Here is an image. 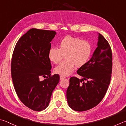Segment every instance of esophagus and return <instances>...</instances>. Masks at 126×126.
I'll return each instance as SVG.
<instances>
[{
  "instance_id": "1",
  "label": "esophagus",
  "mask_w": 126,
  "mask_h": 126,
  "mask_svg": "<svg viewBox=\"0 0 126 126\" xmlns=\"http://www.w3.org/2000/svg\"><path fill=\"white\" fill-rule=\"evenodd\" d=\"M64 78H65V76H63V75L60 76V80H63V79Z\"/></svg>"
}]
</instances>
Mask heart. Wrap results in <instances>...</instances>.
Masks as SVG:
<instances>
[{"label":"heart","instance_id":"obj_1","mask_svg":"<svg viewBox=\"0 0 126 126\" xmlns=\"http://www.w3.org/2000/svg\"><path fill=\"white\" fill-rule=\"evenodd\" d=\"M92 52L91 44L79 37L67 36L59 43V48L51 47L48 57L55 64L60 63L65 57L66 60L55 68V72L62 75L71 74L76 66L82 67L90 60Z\"/></svg>","mask_w":126,"mask_h":126}]
</instances>
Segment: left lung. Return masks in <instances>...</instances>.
Wrapping results in <instances>:
<instances>
[{"mask_svg": "<svg viewBox=\"0 0 126 126\" xmlns=\"http://www.w3.org/2000/svg\"><path fill=\"white\" fill-rule=\"evenodd\" d=\"M97 47L87 64L77 71L83 79H70L66 91L67 103L76 111H85L100 103L104 97L111 81L112 52L111 46L99 34ZM84 80L85 83L82 82Z\"/></svg>", "mask_w": 126, "mask_h": 126, "instance_id": "obj_1", "label": "left lung"}]
</instances>
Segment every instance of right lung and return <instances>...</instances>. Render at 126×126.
Wrapping results in <instances>:
<instances>
[{"label": "right lung", "mask_w": 126, "mask_h": 126, "mask_svg": "<svg viewBox=\"0 0 126 126\" xmlns=\"http://www.w3.org/2000/svg\"><path fill=\"white\" fill-rule=\"evenodd\" d=\"M56 34L54 30L31 29L19 39L13 51L11 74L15 92L21 102L35 111L48 106L60 80L59 75L50 74L48 57ZM41 76L47 78L41 81Z\"/></svg>", "instance_id": "right-lung-1"}]
</instances>
